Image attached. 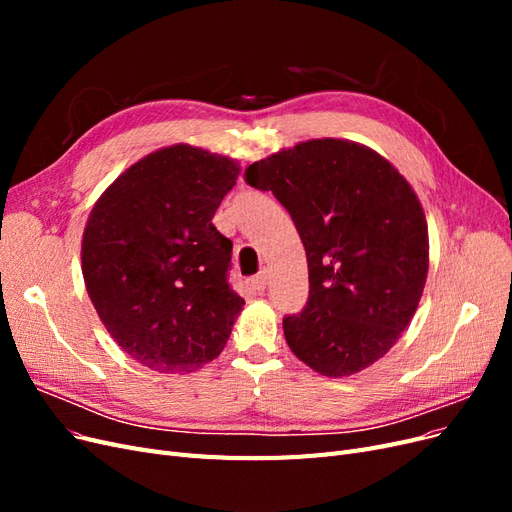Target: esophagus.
<instances>
[{
  "label": "esophagus",
  "instance_id": "obj_1",
  "mask_svg": "<svg viewBox=\"0 0 512 512\" xmlns=\"http://www.w3.org/2000/svg\"><path fill=\"white\" fill-rule=\"evenodd\" d=\"M267 284H269V277H267V273H258V275H254L252 277V288L254 290H258V292H262L267 288Z\"/></svg>",
  "mask_w": 512,
  "mask_h": 512
}]
</instances>
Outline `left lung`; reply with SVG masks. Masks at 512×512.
I'll list each match as a JSON object with an SVG mask.
<instances>
[{
    "instance_id": "1",
    "label": "left lung",
    "mask_w": 512,
    "mask_h": 512,
    "mask_svg": "<svg viewBox=\"0 0 512 512\" xmlns=\"http://www.w3.org/2000/svg\"><path fill=\"white\" fill-rule=\"evenodd\" d=\"M245 181L288 209L307 254L309 299L284 318L290 350L329 378L374 365L406 331L429 271L412 185L365 145L314 138L254 162Z\"/></svg>"
}]
</instances>
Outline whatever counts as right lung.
<instances>
[{"label": "right lung", "instance_id": "right-lung-1", "mask_svg": "<svg viewBox=\"0 0 512 512\" xmlns=\"http://www.w3.org/2000/svg\"><path fill=\"white\" fill-rule=\"evenodd\" d=\"M239 173L220 153L162 147L123 170L89 213V299L117 346L160 374L213 361L245 305L228 284L232 241L211 222Z\"/></svg>", "mask_w": 512, "mask_h": 512}]
</instances>
